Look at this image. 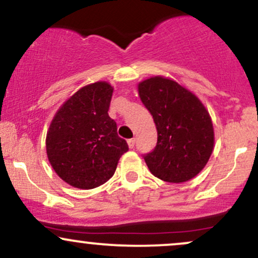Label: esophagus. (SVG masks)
<instances>
[{
	"mask_svg": "<svg viewBox=\"0 0 258 258\" xmlns=\"http://www.w3.org/2000/svg\"><path fill=\"white\" fill-rule=\"evenodd\" d=\"M127 143H128V147L131 148V149H132V148L135 147V144H136V139H135V138L128 139V141H127Z\"/></svg>",
	"mask_w": 258,
	"mask_h": 258,
	"instance_id": "1",
	"label": "esophagus"
}]
</instances>
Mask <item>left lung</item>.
<instances>
[{
    "label": "left lung",
    "mask_w": 258,
    "mask_h": 258,
    "mask_svg": "<svg viewBox=\"0 0 258 258\" xmlns=\"http://www.w3.org/2000/svg\"><path fill=\"white\" fill-rule=\"evenodd\" d=\"M138 92L158 131L156 147L143 155L150 172L170 183L194 178L214 150L209 111L190 91L162 76L142 81Z\"/></svg>",
    "instance_id": "obj_1"
}]
</instances>
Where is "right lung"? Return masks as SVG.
Wrapping results in <instances>:
<instances>
[{
	"instance_id": "obj_1",
	"label": "right lung",
	"mask_w": 258,
	"mask_h": 258,
	"mask_svg": "<svg viewBox=\"0 0 258 258\" xmlns=\"http://www.w3.org/2000/svg\"><path fill=\"white\" fill-rule=\"evenodd\" d=\"M112 87L99 81L70 97L53 117L46 150L53 170L68 184L93 189L109 180L128 150L109 116Z\"/></svg>"
}]
</instances>
